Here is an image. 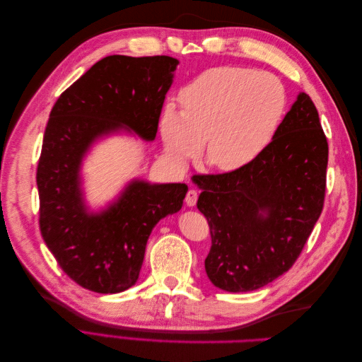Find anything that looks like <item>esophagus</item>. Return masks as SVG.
Here are the masks:
<instances>
[{
	"mask_svg": "<svg viewBox=\"0 0 362 362\" xmlns=\"http://www.w3.org/2000/svg\"><path fill=\"white\" fill-rule=\"evenodd\" d=\"M196 201H198V192H196L194 189H190L187 192V194H185V204H187L189 206H193L196 204Z\"/></svg>",
	"mask_w": 362,
	"mask_h": 362,
	"instance_id": "1",
	"label": "esophagus"
}]
</instances>
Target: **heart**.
I'll return each mask as SVG.
<instances>
[{"mask_svg": "<svg viewBox=\"0 0 362 362\" xmlns=\"http://www.w3.org/2000/svg\"><path fill=\"white\" fill-rule=\"evenodd\" d=\"M181 112L164 108L163 141L178 161L194 157L205 141V158L221 172L238 170L264 149L286 113L282 83L255 69L222 66L202 72L180 93Z\"/></svg>", "mask_w": 362, "mask_h": 362, "instance_id": "1", "label": "heart"}]
</instances>
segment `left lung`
Wrapping results in <instances>:
<instances>
[{"mask_svg":"<svg viewBox=\"0 0 362 362\" xmlns=\"http://www.w3.org/2000/svg\"><path fill=\"white\" fill-rule=\"evenodd\" d=\"M327 154L317 108L300 93L247 166L194 175L211 234L205 270L216 287L258 290L291 269L323 210Z\"/></svg>","mask_w":362,"mask_h":362,"instance_id":"obj_1","label":"left lung"}]
</instances>
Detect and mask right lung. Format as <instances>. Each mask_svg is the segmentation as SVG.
<instances>
[{
    "instance_id": "obj_1",
    "label": "right lung",
    "mask_w": 362,
    "mask_h": 362,
    "mask_svg": "<svg viewBox=\"0 0 362 362\" xmlns=\"http://www.w3.org/2000/svg\"><path fill=\"white\" fill-rule=\"evenodd\" d=\"M178 60L108 56L71 84L54 104L37 163L39 226L62 270L80 287L120 293L134 286L160 218L181 210L185 184L131 182L101 214H87L78 170L101 134L128 127L154 140Z\"/></svg>"
}]
</instances>
